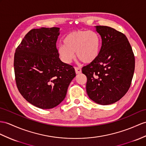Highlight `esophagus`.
Returning <instances> with one entry per match:
<instances>
[{
  "instance_id": "1",
  "label": "esophagus",
  "mask_w": 146,
  "mask_h": 146,
  "mask_svg": "<svg viewBox=\"0 0 146 146\" xmlns=\"http://www.w3.org/2000/svg\"><path fill=\"white\" fill-rule=\"evenodd\" d=\"M75 70H76V73L77 74H80V73L82 72V70H81V69L80 68V67H75Z\"/></svg>"
}]
</instances>
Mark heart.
Wrapping results in <instances>:
<instances>
[{
	"instance_id": "obj_1",
	"label": "heart",
	"mask_w": 146,
	"mask_h": 146,
	"mask_svg": "<svg viewBox=\"0 0 146 146\" xmlns=\"http://www.w3.org/2000/svg\"><path fill=\"white\" fill-rule=\"evenodd\" d=\"M64 44L58 47L62 61L70 64L76 55L84 63L89 64L97 58L100 51V39L94 31L77 30L67 34L63 40Z\"/></svg>"
}]
</instances>
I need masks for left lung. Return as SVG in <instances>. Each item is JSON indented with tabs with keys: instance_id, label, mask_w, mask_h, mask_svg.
Wrapping results in <instances>:
<instances>
[{
	"instance_id": "8db88e82",
	"label": "left lung",
	"mask_w": 146,
	"mask_h": 146,
	"mask_svg": "<svg viewBox=\"0 0 146 146\" xmlns=\"http://www.w3.org/2000/svg\"><path fill=\"white\" fill-rule=\"evenodd\" d=\"M102 43L94 61L82 67L87 76L86 91L92 101L102 105L119 100L128 91L133 77L135 59L123 33L111 27L96 26Z\"/></svg>"
}]
</instances>
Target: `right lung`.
<instances>
[{
  "mask_svg": "<svg viewBox=\"0 0 146 146\" xmlns=\"http://www.w3.org/2000/svg\"><path fill=\"white\" fill-rule=\"evenodd\" d=\"M59 29L42 27L30 30L14 56L19 91L27 102L41 109H51L61 104L76 76L73 66L59 58L56 41Z\"/></svg>",
  "mask_w": 146,
  "mask_h": 146,
  "instance_id": "add662e5",
  "label": "right lung"
}]
</instances>
